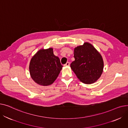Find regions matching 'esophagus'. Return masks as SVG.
Returning <instances> with one entry per match:
<instances>
[{
  "instance_id": "1",
  "label": "esophagus",
  "mask_w": 128,
  "mask_h": 128,
  "mask_svg": "<svg viewBox=\"0 0 128 128\" xmlns=\"http://www.w3.org/2000/svg\"><path fill=\"white\" fill-rule=\"evenodd\" d=\"M70 62H67L65 64H64V66H70Z\"/></svg>"
}]
</instances>
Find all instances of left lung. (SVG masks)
<instances>
[{
    "instance_id": "obj_1",
    "label": "left lung",
    "mask_w": 128,
    "mask_h": 128,
    "mask_svg": "<svg viewBox=\"0 0 128 128\" xmlns=\"http://www.w3.org/2000/svg\"><path fill=\"white\" fill-rule=\"evenodd\" d=\"M75 60L70 68L80 82L86 84L96 82L103 71L104 62L100 54L91 44L84 42L74 49Z\"/></svg>"
}]
</instances>
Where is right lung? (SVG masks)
I'll use <instances>...</instances> for the list:
<instances>
[{"label": "right lung", "mask_w": 128, "mask_h": 128, "mask_svg": "<svg viewBox=\"0 0 128 128\" xmlns=\"http://www.w3.org/2000/svg\"><path fill=\"white\" fill-rule=\"evenodd\" d=\"M59 58L54 55L53 48L40 49L30 60V76L36 83L43 86L52 84L62 69Z\"/></svg>", "instance_id": "right-lung-1"}]
</instances>
